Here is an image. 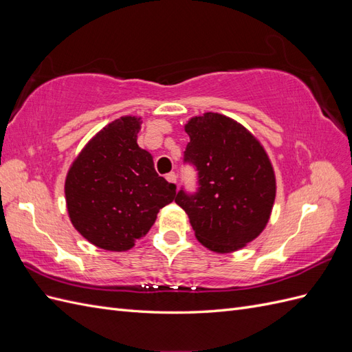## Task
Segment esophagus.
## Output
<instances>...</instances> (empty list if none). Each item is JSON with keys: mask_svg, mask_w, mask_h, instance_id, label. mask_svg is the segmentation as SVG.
Instances as JSON below:
<instances>
[{"mask_svg": "<svg viewBox=\"0 0 352 352\" xmlns=\"http://www.w3.org/2000/svg\"><path fill=\"white\" fill-rule=\"evenodd\" d=\"M166 179H167V182H170V184H176L177 182V177H176V175L173 172H170L168 175H166Z\"/></svg>", "mask_w": 352, "mask_h": 352, "instance_id": "1", "label": "esophagus"}]
</instances>
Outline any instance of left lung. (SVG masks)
Wrapping results in <instances>:
<instances>
[{
  "instance_id": "1",
  "label": "left lung",
  "mask_w": 352,
  "mask_h": 352,
  "mask_svg": "<svg viewBox=\"0 0 352 352\" xmlns=\"http://www.w3.org/2000/svg\"><path fill=\"white\" fill-rule=\"evenodd\" d=\"M185 158L198 170L199 192L180 190L195 238L212 252L247 247L267 226L276 198V175L267 151L247 127L220 113L190 117Z\"/></svg>"
}]
</instances>
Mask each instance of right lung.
I'll return each instance as SVG.
<instances>
[{
  "mask_svg": "<svg viewBox=\"0 0 352 352\" xmlns=\"http://www.w3.org/2000/svg\"><path fill=\"white\" fill-rule=\"evenodd\" d=\"M142 117L122 116L82 148L65 182L73 228L95 247L123 252L155 223L176 186L158 176L153 155L138 145Z\"/></svg>",
  "mask_w": 352,
  "mask_h": 352,
  "instance_id": "right-lung-1",
  "label": "right lung"
}]
</instances>
